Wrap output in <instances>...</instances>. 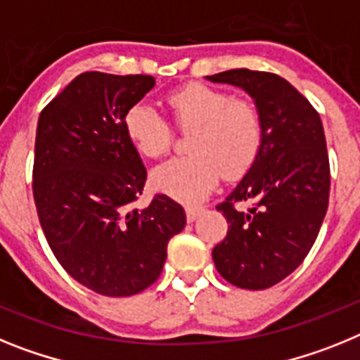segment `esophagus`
<instances>
[{
	"label": "esophagus",
	"mask_w": 360,
	"mask_h": 360,
	"mask_svg": "<svg viewBox=\"0 0 360 360\" xmlns=\"http://www.w3.org/2000/svg\"><path fill=\"white\" fill-rule=\"evenodd\" d=\"M201 214L202 208H199V206H188V208H186V219H188V223H193Z\"/></svg>",
	"instance_id": "obj_1"
}]
</instances>
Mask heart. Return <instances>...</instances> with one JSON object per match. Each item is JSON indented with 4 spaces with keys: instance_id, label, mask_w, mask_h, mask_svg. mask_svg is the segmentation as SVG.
<instances>
[{
    "instance_id": "obj_1",
    "label": "heart",
    "mask_w": 360,
    "mask_h": 360,
    "mask_svg": "<svg viewBox=\"0 0 360 360\" xmlns=\"http://www.w3.org/2000/svg\"><path fill=\"white\" fill-rule=\"evenodd\" d=\"M177 123L195 128L186 158H172L152 172L159 192L186 205L199 202L215 188L221 177L245 174L262 145V120L252 103L230 92L192 83L168 96ZM130 145L145 158L165 154L172 141L168 121L150 103L132 105L123 117Z\"/></svg>"
}]
</instances>
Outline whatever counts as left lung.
<instances>
[{"label": "left lung", "instance_id": "obj_1", "mask_svg": "<svg viewBox=\"0 0 360 360\" xmlns=\"http://www.w3.org/2000/svg\"><path fill=\"white\" fill-rule=\"evenodd\" d=\"M245 90L262 120V145L226 201L228 233L212 252L228 283L264 290L295 270L314 246L328 210L330 162L321 117L288 81L248 68L206 76ZM254 198L239 212L233 206Z\"/></svg>", "mask_w": 360, "mask_h": 360}]
</instances>
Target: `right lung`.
I'll return each mask as SVG.
<instances>
[{"label": "right lung", "instance_id": "right-lung-1", "mask_svg": "<svg viewBox=\"0 0 360 360\" xmlns=\"http://www.w3.org/2000/svg\"><path fill=\"white\" fill-rule=\"evenodd\" d=\"M155 86L152 76L85 72L39 115L34 201L59 264L106 297H128L158 281L172 237L186 224L183 206L143 193L146 168L124 136L123 117Z\"/></svg>", "mask_w": 360, "mask_h": 360}]
</instances>
